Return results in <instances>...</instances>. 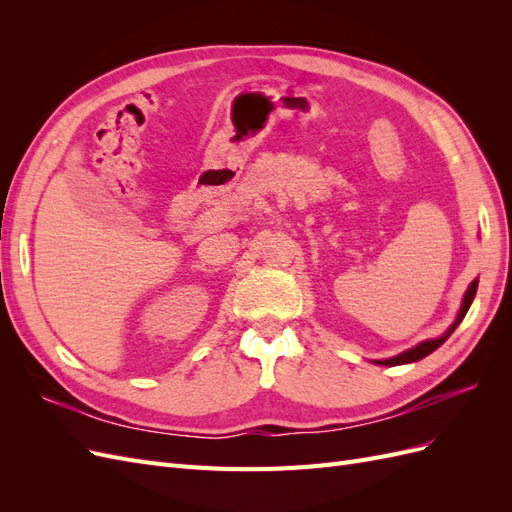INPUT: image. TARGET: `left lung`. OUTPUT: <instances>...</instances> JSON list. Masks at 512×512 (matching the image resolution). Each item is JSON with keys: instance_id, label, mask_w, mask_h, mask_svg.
<instances>
[{"instance_id": "8db88e82", "label": "left lung", "mask_w": 512, "mask_h": 512, "mask_svg": "<svg viewBox=\"0 0 512 512\" xmlns=\"http://www.w3.org/2000/svg\"><path fill=\"white\" fill-rule=\"evenodd\" d=\"M476 288H478V280H474L470 286H468V290H466V294H463V303H461V309H459V314H457V318H455V322L451 324V327H448V331L444 333V335H440V337H436V339H425V342H421L418 346H414V348H410V350H406V352H401V354H397V356H393V359H384V361H374L376 365H406V363H414V361H421L423 356H427V354H431L433 350L436 348H440L448 337L453 335V331L459 327V322L463 320V316L468 314V309H470V305H472V301H474V294H476Z\"/></svg>"}]
</instances>
